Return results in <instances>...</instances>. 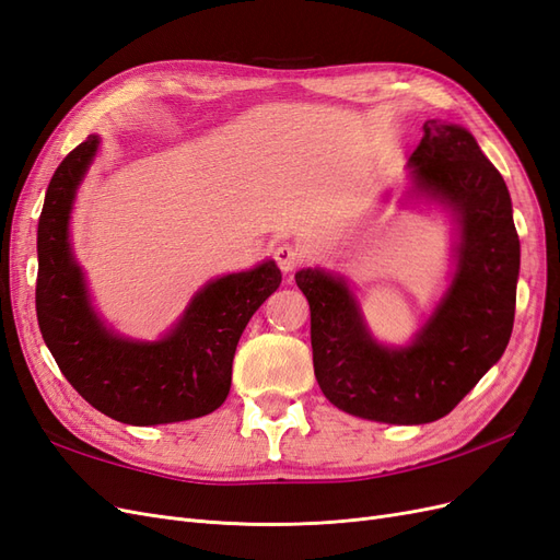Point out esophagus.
Segmentation results:
<instances>
[{
  "label": "esophagus",
  "mask_w": 560,
  "mask_h": 560,
  "mask_svg": "<svg viewBox=\"0 0 560 560\" xmlns=\"http://www.w3.org/2000/svg\"><path fill=\"white\" fill-rule=\"evenodd\" d=\"M273 257H276V264L280 266L282 273H292V270L303 261L301 252H299L294 245H290V243L278 245V247L273 249Z\"/></svg>",
  "instance_id": "34e87169"
}]
</instances>
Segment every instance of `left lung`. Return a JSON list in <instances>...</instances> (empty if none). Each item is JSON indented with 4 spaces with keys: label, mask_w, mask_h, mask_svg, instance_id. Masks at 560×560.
I'll return each instance as SVG.
<instances>
[{
    "label": "left lung",
    "mask_w": 560,
    "mask_h": 560,
    "mask_svg": "<svg viewBox=\"0 0 560 560\" xmlns=\"http://www.w3.org/2000/svg\"><path fill=\"white\" fill-rule=\"evenodd\" d=\"M409 184L406 200L442 206L455 224L448 287L409 343L385 346L371 334L343 276L296 273L311 306L319 389L336 409L389 425L444 418L498 364L514 327L521 266L510 191L467 128L428 118Z\"/></svg>",
    "instance_id": "left-lung-1"
}]
</instances>
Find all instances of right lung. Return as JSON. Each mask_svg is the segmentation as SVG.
Instances as JSON below:
<instances>
[{
    "instance_id": "right-lung-1",
    "label": "right lung",
    "mask_w": 560,
    "mask_h": 560,
    "mask_svg": "<svg viewBox=\"0 0 560 560\" xmlns=\"http://www.w3.org/2000/svg\"><path fill=\"white\" fill-rule=\"evenodd\" d=\"M100 135H89L50 177L37 229V319L62 376L100 413L126 425H167L208 416L231 389L233 354L249 317L273 294V259L206 282L156 341L116 334L97 315L74 257L70 219L93 165Z\"/></svg>"
}]
</instances>
